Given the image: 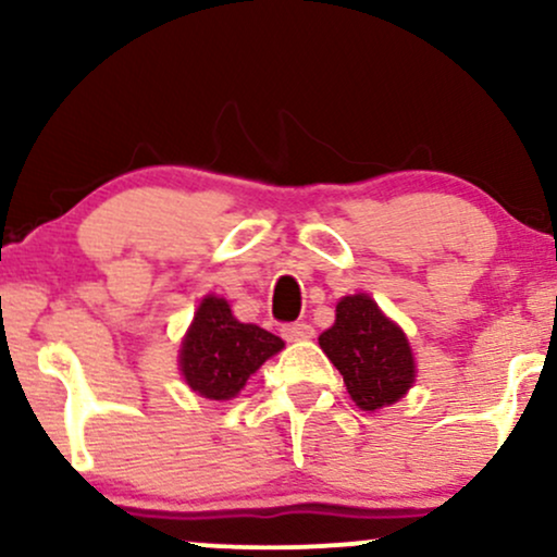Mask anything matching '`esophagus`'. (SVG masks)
Segmentation results:
<instances>
[{
  "instance_id": "34e87169",
  "label": "esophagus",
  "mask_w": 557,
  "mask_h": 557,
  "mask_svg": "<svg viewBox=\"0 0 557 557\" xmlns=\"http://www.w3.org/2000/svg\"><path fill=\"white\" fill-rule=\"evenodd\" d=\"M283 337L287 343H298V341H309V337H314V327L306 322H293V324H285L283 327Z\"/></svg>"
}]
</instances>
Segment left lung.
<instances>
[{"instance_id":"8db88e82","label":"left lung","mask_w":557,"mask_h":557,"mask_svg":"<svg viewBox=\"0 0 557 557\" xmlns=\"http://www.w3.org/2000/svg\"><path fill=\"white\" fill-rule=\"evenodd\" d=\"M319 345L363 411L389 406L413 385L411 345L369 296H345Z\"/></svg>"}]
</instances>
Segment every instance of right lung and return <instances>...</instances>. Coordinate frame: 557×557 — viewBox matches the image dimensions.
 Returning <instances> with one entry per match:
<instances>
[{"label":"right lung","instance_id":"obj_1","mask_svg":"<svg viewBox=\"0 0 557 557\" xmlns=\"http://www.w3.org/2000/svg\"><path fill=\"white\" fill-rule=\"evenodd\" d=\"M283 345L272 332L238 322L227 300L209 296L198 306L194 324L183 341L181 369L185 382L198 395L209 400H230Z\"/></svg>","mask_w":557,"mask_h":557}]
</instances>
